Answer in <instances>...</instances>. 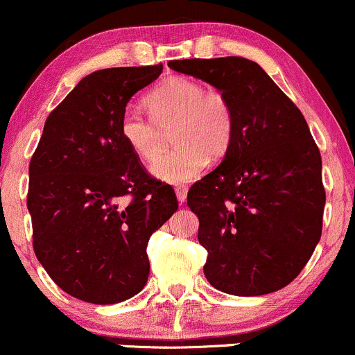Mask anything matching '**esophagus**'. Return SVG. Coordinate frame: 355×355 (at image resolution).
<instances>
[{"label":"esophagus","mask_w":355,"mask_h":355,"mask_svg":"<svg viewBox=\"0 0 355 355\" xmlns=\"http://www.w3.org/2000/svg\"><path fill=\"white\" fill-rule=\"evenodd\" d=\"M187 192H189V189H187L185 185H178V187H175V193H177V198H178V202H185L187 200Z\"/></svg>","instance_id":"34e87169"}]
</instances>
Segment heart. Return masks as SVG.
I'll return each mask as SVG.
<instances>
[{
	"label": "heart",
	"instance_id": "heart-1",
	"mask_svg": "<svg viewBox=\"0 0 355 355\" xmlns=\"http://www.w3.org/2000/svg\"><path fill=\"white\" fill-rule=\"evenodd\" d=\"M150 118L126 111L119 133L136 157L151 162L162 151V130L171 128L173 150L151 165V173L166 184H185L198 177L207 157L219 159L232 145L236 112L231 97L205 89L189 77H168L145 97Z\"/></svg>",
	"mask_w": 355,
	"mask_h": 355
}]
</instances>
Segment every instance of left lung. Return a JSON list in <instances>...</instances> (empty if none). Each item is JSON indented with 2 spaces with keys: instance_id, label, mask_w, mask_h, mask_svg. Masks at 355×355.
Masks as SVG:
<instances>
[{
  "instance_id": "1",
  "label": "left lung",
  "mask_w": 355,
  "mask_h": 355,
  "mask_svg": "<svg viewBox=\"0 0 355 355\" xmlns=\"http://www.w3.org/2000/svg\"><path fill=\"white\" fill-rule=\"evenodd\" d=\"M168 67L224 91L236 112L232 145L190 187L207 249L204 275L224 293L259 297L290 285L322 236V157L305 118L256 62L171 60Z\"/></svg>"
}]
</instances>
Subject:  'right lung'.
Listing matches in <instances>:
<instances>
[{
	"label": "right lung",
	"instance_id": "obj_1",
	"mask_svg": "<svg viewBox=\"0 0 355 355\" xmlns=\"http://www.w3.org/2000/svg\"><path fill=\"white\" fill-rule=\"evenodd\" d=\"M162 70L85 76L49 114L30 162L35 254L83 302L112 305L139 293L150 275L148 241L178 209L173 189L148 175L119 133L126 104Z\"/></svg>",
	"mask_w": 355,
	"mask_h": 355
}]
</instances>
